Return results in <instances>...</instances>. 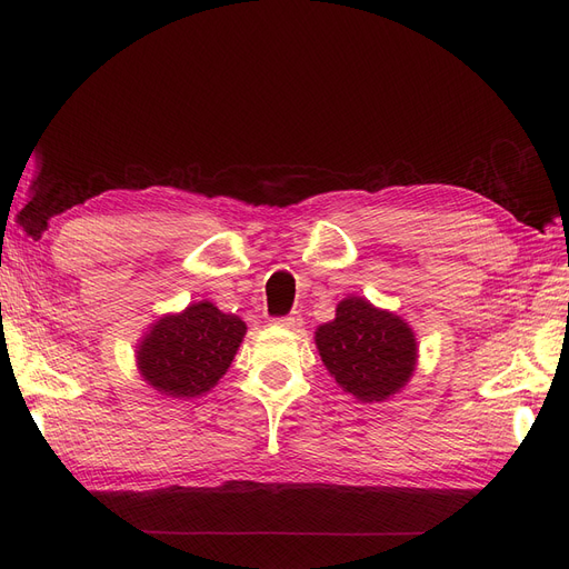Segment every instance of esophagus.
<instances>
[{
    "label": "esophagus",
    "instance_id": "obj_1",
    "mask_svg": "<svg viewBox=\"0 0 569 569\" xmlns=\"http://www.w3.org/2000/svg\"><path fill=\"white\" fill-rule=\"evenodd\" d=\"M273 323L281 326V328H288V330H298L302 326V317H300V313H288V317L273 319Z\"/></svg>",
    "mask_w": 569,
    "mask_h": 569
}]
</instances>
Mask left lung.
<instances>
[{
    "instance_id": "obj_1",
    "label": "left lung",
    "mask_w": 569,
    "mask_h": 569,
    "mask_svg": "<svg viewBox=\"0 0 569 569\" xmlns=\"http://www.w3.org/2000/svg\"><path fill=\"white\" fill-rule=\"evenodd\" d=\"M313 340L335 382L363 403H380L401 391L417 366L412 328L363 298H345Z\"/></svg>"
}]
</instances>
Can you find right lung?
Listing matches in <instances>:
<instances>
[{"label": "right lung", "mask_w": 569, "mask_h": 569, "mask_svg": "<svg viewBox=\"0 0 569 569\" xmlns=\"http://www.w3.org/2000/svg\"><path fill=\"white\" fill-rule=\"evenodd\" d=\"M246 335V323L213 302L166 313L138 345V370L147 385L171 398H197L218 385Z\"/></svg>", "instance_id": "1"}]
</instances>
